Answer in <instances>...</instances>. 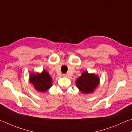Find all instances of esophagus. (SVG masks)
I'll list each match as a JSON object with an SVG mask.
<instances>
[{"mask_svg": "<svg viewBox=\"0 0 132 132\" xmlns=\"http://www.w3.org/2000/svg\"><path fill=\"white\" fill-rule=\"evenodd\" d=\"M63 77H68V75H67L66 74H63Z\"/></svg>", "mask_w": 132, "mask_h": 132, "instance_id": "obj_1", "label": "esophagus"}]
</instances>
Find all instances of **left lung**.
I'll return each instance as SVG.
<instances>
[{
  "instance_id": "obj_1",
  "label": "left lung",
  "mask_w": 132,
  "mask_h": 132,
  "mask_svg": "<svg viewBox=\"0 0 132 132\" xmlns=\"http://www.w3.org/2000/svg\"><path fill=\"white\" fill-rule=\"evenodd\" d=\"M99 76L93 73L89 74L85 71L76 80V86L81 92L88 94L93 91L99 84Z\"/></svg>"
}]
</instances>
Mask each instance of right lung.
<instances>
[{"instance_id":"obj_1","label":"right lung","mask_w":132,"mask_h":132,"mask_svg":"<svg viewBox=\"0 0 132 132\" xmlns=\"http://www.w3.org/2000/svg\"><path fill=\"white\" fill-rule=\"evenodd\" d=\"M29 81L34 87L35 89L41 92H45L52 86V78L49 73L45 70L41 73H31Z\"/></svg>"}]
</instances>
